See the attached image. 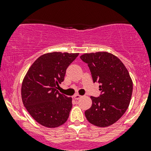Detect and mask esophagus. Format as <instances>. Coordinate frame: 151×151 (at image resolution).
<instances>
[{
  "instance_id": "1",
  "label": "esophagus",
  "mask_w": 151,
  "mask_h": 151,
  "mask_svg": "<svg viewBox=\"0 0 151 151\" xmlns=\"http://www.w3.org/2000/svg\"><path fill=\"white\" fill-rule=\"evenodd\" d=\"M81 97H82V96L79 95V94H75V95L74 96V99H75V100L80 99L81 98Z\"/></svg>"
}]
</instances>
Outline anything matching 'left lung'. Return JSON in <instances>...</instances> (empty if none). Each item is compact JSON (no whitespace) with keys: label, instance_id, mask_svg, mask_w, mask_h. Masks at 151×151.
Returning <instances> with one entry per match:
<instances>
[{"label":"left lung","instance_id":"1","mask_svg":"<svg viewBox=\"0 0 151 151\" xmlns=\"http://www.w3.org/2000/svg\"><path fill=\"white\" fill-rule=\"evenodd\" d=\"M88 63L93 81L100 83L99 97L91 96L92 106L85 112L87 120L98 127H107L118 121L129 107L133 83L121 60L107 52L85 53L80 56Z\"/></svg>","mask_w":151,"mask_h":151}]
</instances>
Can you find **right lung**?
<instances>
[{"instance_id": "obj_1", "label": "right lung", "mask_w": 151, "mask_h": 151, "mask_svg": "<svg viewBox=\"0 0 151 151\" xmlns=\"http://www.w3.org/2000/svg\"><path fill=\"white\" fill-rule=\"evenodd\" d=\"M79 53L53 52L38 58L27 71L22 83V103L32 118L48 128H57L68 120L72 98L60 93L66 68Z\"/></svg>"}]
</instances>
